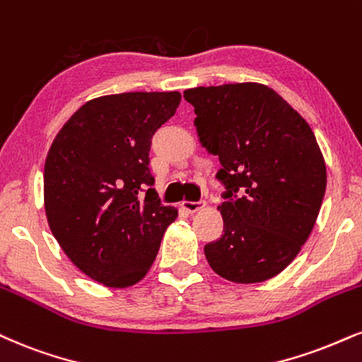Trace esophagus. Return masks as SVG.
Returning <instances> with one entry per match:
<instances>
[{"mask_svg": "<svg viewBox=\"0 0 362 362\" xmlns=\"http://www.w3.org/2000/svg\"><path fill=\"white\" fill-rule=\"evenodd\" d=\"M180 206H182V209H184V211L192 214V212H197L199 209H202L204 206H206V202H204V200H199V202H190V200H184Z\"/></svg>", "mask_w": 362, "mask_h": 362, "instance_id": "obj_1", "label": "esophagus"}]
</instances>
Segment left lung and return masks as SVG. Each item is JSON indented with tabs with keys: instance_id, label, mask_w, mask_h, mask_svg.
Segmentation results:
<instances>
[{
	"instance_id": "1",
	"label": "left lung",
	"mask_w": 362,
	"mask_h": 362,
	"mask_svg": "<svg viewBox=\"0 0 362 362\" xmlns=\"http://www.w3.org/2000/svg\"><path fill=\"white\" fill-rule=\"evenodd\" d=\"M200 143L219 156L224 234L204 246L219 276L259 283L276 276L310 236L327 172L315 134L281 95L263 84L195 87Z\"/></svg>"
}]
</instances>
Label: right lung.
<instances>
[{"mask_svg": "<svg viewBox=\"0 0 362 362\" xmlns=\"http://www.w3.org/2000/svg\"><path fill=\"white\" fill-rule=\"evenodd\" d=\"M180 93H123L86 103L52 143L43 172L50 230L93 280L124 288L156 258L177 217L160 202L151 138L175 115Z\"/></svg>", "mask_w": 362, "mask_h": 362, "instance_id": "obj_1", "label": "right lung"}]
</instances>
